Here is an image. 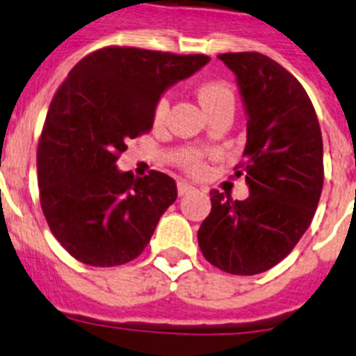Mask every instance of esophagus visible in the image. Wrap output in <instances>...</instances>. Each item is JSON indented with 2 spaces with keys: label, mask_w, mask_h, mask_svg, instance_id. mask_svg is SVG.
I'll use <instances>...</instances> for the list:
<instances>
[{
  "label": "esophagus",
  "mask_w": 356,
  "mask_h": 356,
  "mask_svg": "<svg viewBox=\"0 0 356 356\" xmlns=\"http://www.w3.org/2000/svg\"><path fill=\"white\" fill-rule=\"evenodd\" d=\"M194 187L191 184H187V181H178V194L180 196H187L188 193H193Z\"/></svg>",
  "instance_id": "obj_1"
}]
</instances>
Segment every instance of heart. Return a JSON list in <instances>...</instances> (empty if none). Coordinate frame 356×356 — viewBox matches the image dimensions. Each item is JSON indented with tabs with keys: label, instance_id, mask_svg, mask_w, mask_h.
I'll return each instance as SVG.
<instances>
[{
	"label": "heart",
	"instance_id": "heart-1",
	"mask_svg": "<svg viewBox=\"0 0 356 356\" xmlns=\"http://www.w3.org/2000/svg\"><path fill=\"white\" fill-rule=\"evenodd\" d=\"M197 96H200L201 105L205 106L207 112L217 108V106L225 105V103H234V90L226 81L222 80H209L203 81V83L197 87ZM169 112V96L168 94H162V96L156 99L155 106H153V121L156 124L165 121ZM184 168L187 172H193V175H200L203 169H205V162H203V156L197 151H188L184 155Z\"/></svg>",
	"mask_w": 356,
	"mask_h": 356
}]
</instances>
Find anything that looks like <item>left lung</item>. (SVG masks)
I'll use <instances>...</instances> for the list:
<instances>
[{
  "instance_id": "obj_1",
  "label": "left lung",
  "mask_w": 356,
  "mask_h": 356,
  "mask_svg": "<svg viewBox=\"0 0 356 356\" xmlns=\"http://www.w3.org/2000/svg\"><path fill=\"white\" fill-rule=\"evenodd\" d=\"M237 76L248 114L244 160L250 197L210 193L212 210L197 232L200 250L229 275L251 276L287 257L310 226L325 168L316 110L287 69L257 51L219 55Z\"/></svg>"
}]
</instances>
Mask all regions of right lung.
<instances>
[{"label": "right lung", "instance_id": "obj_1", "mask_svg": "<svg viewBox=\"0 0 356 356\" xmlns=\"http://www.w3.org/2000/svg\"><path fill=\"white\" fill-rule=\"evenodd\" d=\"M209 60L108 46L83 56L62 81L40 134L37 175L44 217L71 257L114 267L143 253L178 196L176 181L160 171L134 178L115 162L128 140L151 130L163 90Z\"/></svg>", "mask_w": 356, "mask_h": 356}]
</instances>
